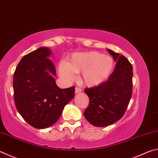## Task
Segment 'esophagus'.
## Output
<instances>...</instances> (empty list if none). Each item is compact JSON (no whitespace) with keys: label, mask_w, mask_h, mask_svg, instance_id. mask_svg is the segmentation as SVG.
I'll use <instances>...</instances> for the list:
<instances>
[{"label":"esophagus","mask_w":158,"mask_h":158,"mask_svg":"<svg viewBox=\"0 0 158 158\" xmlns=\"http://www.w3.org/2000/svg\"><path fill=\"white\" fill-rule=\"evenodd\" d=\"M81 91V89H79V88H77V87L75 88V93H76V94H77V93H79Z\"/></svg>","instance_id":"1"}]
</instances>
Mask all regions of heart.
I'll return each instance as SVG.
<instances>
[{"instance_id": "obj_1", "label": "heart", "mask_w": 158, "mask_h": 158, "mask_svg": "<svg viewBox=\"0 0 158 158\" xmlns=\"http://www.w3.org/2000/svg\"><path fill=\"white\" fill-rule=\"evenodd\" d=\"M115 66L114 58L97 52L75 53L68 62L58 63V73L68 81L75 79V73H82V79L85 85L96 86L107 79Z\"/></svg>"}]
</instances>
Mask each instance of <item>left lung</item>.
<instances>
[{"mask_svg":"<svg viewBox=\"0 0 158 158\" xmlns=\"http://www.w3.org/2000/svg\"><path fill=\"white\" fill-rule=\"evenodd\" d=\"M116 67L108 80L84 92L89 105L84 111L85 119L96 127H105L121 118L132 93V66L124 56L107 49Z\"/></svg>","mask_w":158,"mask_h":158,"instance_id":"obj_1","label":"left lung"}]
</instances>
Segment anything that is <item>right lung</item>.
<instances>
[{
	"label": "right lung",
	"mask_w": 158,
	"mask_h": 158,
	"mask_svg": "<svg viewBox=\"0 0 158 158\" xmlns=\"http://www.w3.org/2000/svg\"><path fill=\"white\" fill-rule=\"evenodd\" d=\"M49 48L40 47L23 56L13 78L16 108L29 125L44 129L56 122L64 106L74 97V87L60 89Z\"/></svg>",
	"instance_id": "add662e5"
}]
</instances>
